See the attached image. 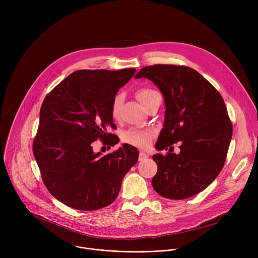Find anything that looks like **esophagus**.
Returning a JSON list of instances; mask_svg holds the SVG:
<instances>
[{
  "label": "esophagus",
  "instance_id": "1",
  "mask_svg": "<svg viewBox=\"0 0 258 258\" xmlns=\"http://www.w3.org/2000/svg\"><path fill=\"white\" fill-rule=\"evenodd\" d=\"M146 158H148V154H146L145 152H140V154H139V160H140V161H143V160H145Z\"/></svg>",
  "mask_w": 258,
  "mask_h": 258
}]
</instances>
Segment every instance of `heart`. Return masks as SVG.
<instances>
[{"label":"heart","instance_id":"b5f03b06","mask_svg":"<svg viewBox=\"0 0 258 258\" xmlns=\"http://www.w3.org/2000/svg\"><path fill=\"white\" fill-rule=\"evenodd\" d=\"M137 98L142 103V105L146 108L151 102L155 99L160 98V94L152 89H141L137 92ZM123 96L122 94H118L114 97L112 104H111V115L114 119H117L119 116V110L122 104ZM154 136V132L151 130H143V128H131L126 131L123 136L122 140L124 143L130 144L132 146H136L138 148L145 149L150 145V142Z\"/></svg>","mask_w":258,"mask_h":258}]
</instances>
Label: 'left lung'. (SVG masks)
Masks as SVG:
<instances>
[{"instance_id": "left-lung-1", "label": "left lung", "mask_w": 258, "mask_h": 258, "mask_svg": "<svg viewBox=\"0 0 258 258\" xmlns=\"http://www.w3.org/2000/svg\"><path fill=\"white\" fill-rule=\"evenodd\" d=\"M135 78L150 80L164 97V124L155 148L170 152L179 143L178 154L153 155L158 166L152 178L154 190L173 200L200 193L223 169L233 135L222 95L188 66H146Z\"/></svg>"}]
</instances>
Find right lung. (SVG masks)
I'll return each instance as SVG.
<instances>
[{
	"instance_id": "1",
	"label": "right lung",
	"mask_w": 258,
	"mask_h": 258,
	"mask_svg": "<svg viewBox=\"0 0 258 258\" xmlns=\"http://www.w3.org/2000/svg\"><path fill=\"white\" fill-rule=\"evenodd\" d=\"M121 70H78L45 98L33 155L48 191L60 202L79 210H97L111 204L121 181L139 158L135 147L123 144L116 151L95 153L92 144L118 143L111 115L112 101L135 75Z\"/></svg>"
}]
</instances>
